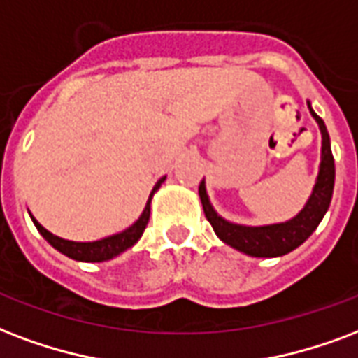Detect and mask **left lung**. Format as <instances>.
<instances>
[{
  "label": "left lung",
  "instance_id": "left-lung-1",
  "mask_svg": "<svg viewBox=\"0 0 358 358\" xmlns=\"http://www.w3.org/2000/svg\"><path fill=\"white\" fill-rule=\"evenodd\" d=\"M310 113L317 120L319 129L323 135V150H321V169H319L317 182L313 187V193L310 201L306 203L304 210L291 222L278 223V225H266V227H242L234 223L225 222L223 217L215 214L212 204L208 201L204 182L199 185V195L203 203L204 215L210 222L215 234L225 242L233 245L240 252L253 255V257H278L285 253L293 252L299 248L310 234L317 229V225L323 220L324 212L329 210L332 199V189H334V157H332L331 138L327 125L317 114L313 113L310 106Z\"/></svg>",
  "mask_w": 358,
  "mask_h": 358
}]
</instances>
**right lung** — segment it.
Listing matches in <instances>:
<instances>
[{
  "mask_svg": "<svg viewBox=\"0 0 358 358\" xmlns=\"http://www.w3.org/2000/svg\"><path fill=\"white\" fill-rule=\"evenodd\" d=\"M165 182V176L154 185V189L150 193L148 203H146V208H144L143 215L136 220V223H133L129 229H125L124 233L114 234V236H108V238L97 240V242H71V240H64L59 236H54L52 233H48L43 225H41L35 217H31L35 223V227L43 236H45L48 242H50L58 252H62L67 257L75 259V261H88V263H101V261H106V259L116 257L118 253L125 252L127 248L135 244L136 240L141 238L144 233V229L148 225L150 220V201H152V195L155 191L159 189V185Z\"/></svg>",
  "mask_w": 358,
  "mask_h": 358,
  "instance_id": "right-lung-1",
  "label": "right lung"
}]
</instances>
